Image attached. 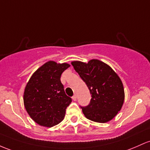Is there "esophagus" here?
<instances>
[{"label": "esophagus", "mask_w": 150, "mask_h": 150, "mask_svg": "<svg viewBox=\"0 0 150 150\" xmlns=\"http://www.w3.org/2000/svg\"><path fill=\"white\" fill-rule=\"evenodd\" d=\"M72 100H74V101H76L77 100V95H74L73 96H72Z\"/></svg>", "instance_id": "obj_1"}]
</instances>
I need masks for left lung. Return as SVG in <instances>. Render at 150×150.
Segmentation results:
<instances>
[{"mask_svg": "<svg viewBox=\"0 0 150 150\" xmlns=\"http://www.w3.org/2000/svg\"><path fill=\"white\" fill-rule=\"evenodd\" d=\"M71 64L92 95L90 104L81 108L85 117L100 123L112 120L120 111L125 100L124 87L117 74L97 59L88 63L72 61Z\"/></svg>", "mask_w": 150, "mask_h": 150, "instance_id": "left-lung-1", "label": "left lung"}]
</instances>
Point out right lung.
<instances>
[{"mask_svg": "<svg viewBox=\"0 0 150 150\" xmlns=\"http://www.w3.org/2000/svg\"><path fill=\"white\" fill-rule=\"evenodd\" d=\"M70 65L48 61L32 75L26 85L23 103L26 111L39 125L51 127L63 120L72 99L60 81L62 73Z\"/></svg>", "mask_w": 150, "mask_h": 150, "instance_id": "right-lung-1", "label": "right lung"}]
</instances>
